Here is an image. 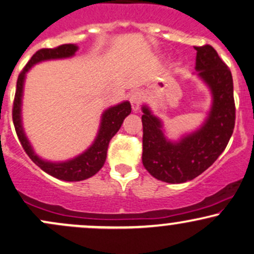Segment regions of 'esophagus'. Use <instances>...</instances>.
Instances as JSON below:
<instances>
[{"label": "esophagus", "mask_w": 254, "mask_h": 254, "mask_svg": "<svg viewBox=\"0 0 254 254\" xmlns=\"http://www.w3.org/2000/svg\"><path fill=\"white\" fill-rule=\"evenodd\" d=\"M130 102H131V106H132L133 111H135V112L138 111L140 104H142V102H143L142 93L138 92V91L133 92L132 94H131V97H130Z\"/></svg>", "instance_id": "obj_1"}]
</instances>
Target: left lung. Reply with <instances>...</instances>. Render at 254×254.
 I'll return each mask as SVG.
<instances>
[{
	"label": "left lung",
	"instance_id": "1",
	"mask_svg": "<svg viewBox=\"0 0 254 254\" xmlns=\"http://www.w3.org/2000/svg\"><path fill=\"white\" fill-rule=\"evenodd\" d=\"M197 74L208 85L213 105L200 130L169 142L162 123L143 106V166L155 179L168 183L190 181L208 169L227 146L235 124L233 79L227 65L210 45L196 46Z\"/></svg>",
	"mask_w": 254,
	"mask_h": 254
}]
</instances>
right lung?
I'll use <instances>...</instances> for the list:
<instances>
[{
  "mask_svg": "<svg viewBox=\"0 0 254 254\" xmlns=\"http://www.w3.org/2000/svg\"><path fill=\"white\" fill-rule=\"evenodd\" d=\"M77 50L78 47L75 45L65 44L58 46L56 48H42L36 52L19 74L13 103V123L23 150L26 151L30 160L34 162L36 166L41 168L44 172L57 177V179L64 180V181H82V180L93 176L102 169L106 160V152H108L110 140L117 133L125 117L131 112L129 102L118 104L114 108L106 110L103 114L99 132H98L93 144L84 154L79 155L78 157L73 158L71 161L52 163V162L42 161L41 158L36 156L28 139L24 136L22 125H21V97H22L24 75L30 67L40 61L72 57Z\"/></svg>",
  "mask_w": 254,
  "mask_h": 254,
  "instance_id": "obj_1",
  "label": "right lung"
}]
</instances>
